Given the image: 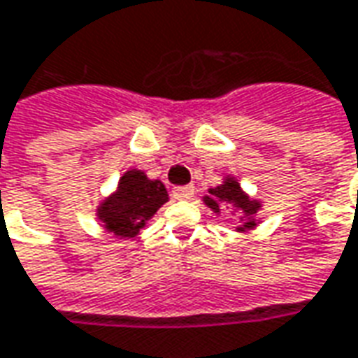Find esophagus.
<instances>
[{
	"instance_id": "obj_1",
	"label": "esophagus",
	"mask_w": 358,
	"mask_h": 358,
	"mask_svg": "<svg viewBox=\"0 0 358 358\" xmlns=\"http://www.w3.org/2000/svg\"><path fill=\"white\" fill-rule=\"evenodd\" d=\"M174 199H192L194 197V186H180L172 189Z\"/></svg>"
}]
</instances>
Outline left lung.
Segmentation results:
<instances>
[{"label": "left lung", "instance_id": "left-lung-1", "mask_svg": "<svg viewBox=\"0 0 358 358\" xmlns=\"http://www.w3.org/2000/svg\"><path fill=\"white\" fill-rule=\"evenodd\" d=\"M203 203L213 211L221 215V209H231L232 213L240 215V224L236 227V232H250L257 227V213L262 209V201L256 197H250L240 182L231 174L222 178V184L215 187H209L203 197Z\"/></svg>", "mask_w": 358, "mask_h": 358}]
</instances>
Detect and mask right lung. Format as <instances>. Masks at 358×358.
<instances>
[{
	"instance_id": "obj_1",
	"label": "right lung",
	"mask_w": 358,
	"mask_h": 358,
	"mask_svg": "<svg viewBox=\"0 0 358 358\" xmlns=\"http://www.w3.org/2000/svg\"><path fill=\"white\" fill-rule=\"evenodd\" d=\"M169 201L161 180H151L143 171L129 169L118 180L116 189L96 205V219L102 229L120 238H136L149 219Z\"/></svg>"
}]
</instances>
